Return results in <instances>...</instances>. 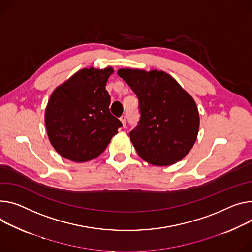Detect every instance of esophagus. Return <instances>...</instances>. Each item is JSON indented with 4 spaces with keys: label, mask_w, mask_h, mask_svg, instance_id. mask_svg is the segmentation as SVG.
<instances>
[{
    "label": "esophagus",
    "mask_w": 252,
    "mask_h": 252,
    "mask_svg": "<svg viewBox=\"0 0 252 252\" xmlns=\"http://www.w3.org/2000/svg\"><path fill=\"white\" fill-rule=\"evenodd\" d=\"M121 122H122V124H123V126L126 127V118L125 116L121 117Z\"/></svg>",
    "instance_id": "34e87169"
}]
</instances>
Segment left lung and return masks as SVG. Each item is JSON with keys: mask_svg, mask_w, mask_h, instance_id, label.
Masks as SVG:
<instances>
[{"mask_svg": "<svg viewBox=\"0 0 252 252\" xmlns=\"http://www.w3.org/2000/svg\"><path fill=\"white\" fill-rule=\"evenodd\" d=\"M139 99L140 120L129 132L138 155L155 166L181 161L194 146L199 112L192 96L164 71H118Z\"/></svg>", "mask_w": 252, "mask_h": 252, "instance_id": "obj_1", "label": "left lung"}]
</instances>
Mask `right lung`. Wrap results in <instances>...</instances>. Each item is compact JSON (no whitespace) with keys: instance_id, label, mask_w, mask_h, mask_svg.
<instances>
[{"instance_id":"obj_1","label":"right lung","mask_w":252,"mask_h":252,"mask_svg":"<svg viewBox=\"0 0 252 252\" xmlns=\"http://www.w3.org/2000/svg\"><path fill=\"white\" fill-rule=\"evenodd\" d=\"M112 72L110 67L84 68L51 94L45 124L51 145L65 158L82 163L98 157L123 126L109 111L105 85Z\"/></svg>"}]
</instances>
